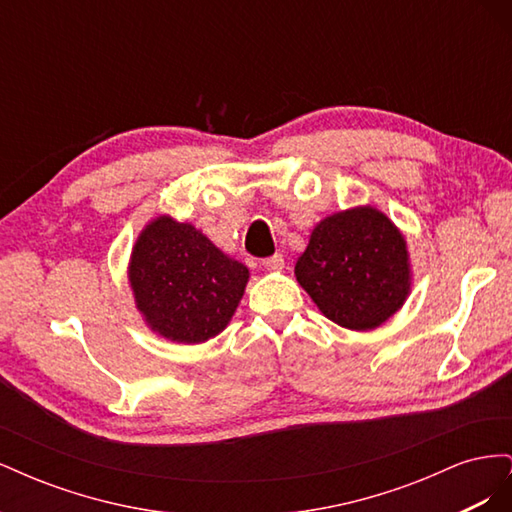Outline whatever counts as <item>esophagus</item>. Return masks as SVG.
I'll use <instances>...</instances> for the list:
<instances>
[{"label": "esophagus", "mask_w": 512, "mask_h": 512, "mask_svg": "<svg viewBox=\"0 0 512 512\" xmlns=\"http://www.w3.org/2000/svg\"><path fill=\"white\" fill-rule=\"evenodd\" d=\"M262 267H265L267 271H282L284 269L282 254H273L271 258H267L265 262H262Z\"/></svg>", "instance_id": "esophagus-1"}]
</instances>
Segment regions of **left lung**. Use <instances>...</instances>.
<instances>
[{
    "instance_id": "left-lung-1",
    "label": "left lung",
    "mask_w": 512,
    "mask_h": 512,
    "mask_svg": "<svg viewBox=\"0 0 512 512\" xmlns=\"http://www.w3.org/2000/svg\"><path fill=\"white\" fill-rule=\"evenodd\" d=\"M294 275L320 312L350 331L380 327L399 312L412 286L404 235L371 205L320 220Z\"/></svg>"
}]
</instances>
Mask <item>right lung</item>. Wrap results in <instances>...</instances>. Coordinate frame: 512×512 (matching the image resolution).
Instances as JSON below:
<instances>
[{"label": "right lung", "mask_w": 512, "mask_h": 512, "mask_svg": "<svg viewBox=\"0 0 512 512\" xmlns=\"http://www.w3.org/2000/svg\"><path fill=\"white\" fill-rule=\"evenodd\" d=\"M128 280L153 333L177 344H203L237 312L250 271L192 224L158 215L132 247Z\"/></svg>", "instance_id": "add662e5"}]
</instances>
